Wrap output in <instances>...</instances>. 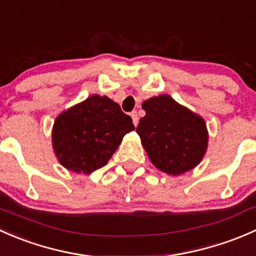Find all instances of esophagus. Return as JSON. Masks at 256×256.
I'll list each match as a JSON object with an SVG mask.
<instances>
[{
  "instance_id": "34e87169",
  "label": "esophagus",
  "mask_w": 256,
  "mask_h": 256,
  "mask_svg": "<svg viewBox=\"0 0 256 256\" xmlns=\"http://www.w3.org/2000/svg\"><path fill=\"white\" fill-rule=\"evenodd\" d=\"M131 118H132V122H134V125H138V112H131Z\"/></svg>"
}]
</instances>
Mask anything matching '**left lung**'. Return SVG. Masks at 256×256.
<instances>
[{
	"label": "left lung",
	"mask_w": 256,
	"mask_h": 256,
	"mask_svg": "<svg viewBox=\"0 0 256 256\" xmlns=\"http://www.w3.org/2000/svg\"><path fill=\"white\" fill-rule=\"evenodd\" d=\"M142 109L146 115L140 118L136 132L154 166L172 176L194 168L207 151L204 120L170 95L150 98Z\"/></svg>",
	"instance_id": "left-lung-1"
}]
</instances>
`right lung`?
<instances>
[{
	"mask_svg": "<svg viewBox=\"0 0 256 256\" xmlns=\"http://www.w3.org/2000/svg\"><path fill=\"white\" fill-rule=\"evenodd\" d=\"M134 128L132 118L118 102L92 95L56 118L54 154L66 170L89 174L108 164L124 136Z\"/></svg>",
	"mask_w": 256,
	"mask_h": 256,
	"instance_id": "add662e5",
	"label": "right lung"
}]
</instances>
